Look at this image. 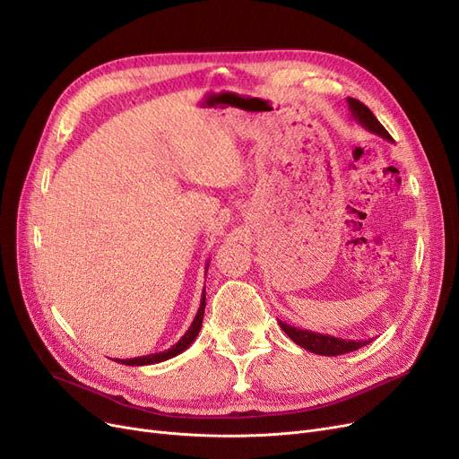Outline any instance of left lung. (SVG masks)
I'll list each match as a JSON object with an SVG mask.
<instances>
[{
	"mask_svg": "<svg viewBox=\"0 0 459 459\" xmlns=\"http://www.w3.org/2000/svg\"><path fill=\"white\" fill-rule=\"evenodd\" d=\"M346 102H348V108H350V111L353 115V118L357 120V123H360V126H365L368 132H372L376 135H381L383 139L393 141L389 132L381 126L379 120L374 117V113L363 102H359L355 99H346ZM279 325H281V329L288 336H290V339L298 346L305 348L307 351L318 353V355H329V357L342 355V353L355 351V350L363 348V346L372 342V339L370 341H344V339H336V336H331V334H322V333H315V331L292 327V325H288V324H284L281 320H279Z\"/></svg>",
	"mask_w": 459,
	"mask_h": 459,
	"instance_id": "8db88e82",
	"label": "left lung"
}]
</instances>
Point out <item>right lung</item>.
<instances>
[{
    "instance_id": "1",
    "label": "right lung",
    "mask_w": 459,
    "mask_h": 459,
    "mask_svg": "<svg viewBox=\"0 0 459 459\" xmlns=\"http://www.w3.org/2000/svg\"><path fill=\"white\" fill-rule=\"evenodd\" d=\"M206 272H208V264H206ZM204 307H206V294H204V290H203L201 307H199V310H197V316H195V320L191 322L189 329L184 333V336H182V339H180L175 346H171V348L165 350V351H160V353H151V355L134 357V359H117V363L128 365V367H144V365H156V363H161V360L177 357L178 353H182L184 350H187V348L193 344V341L197 339V334H199V331H201V327H203Z\"/></svg>"
}]
</instances>
